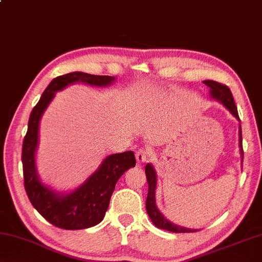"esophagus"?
<instances>
[{"instance_id":"obj_1","label":"esophagus","mask_w":262,"mask_h":262,"mask_svg":"<svg viewBox=\"0 0 262 262\" xmlns=\"http://www.w3.org/2000/svg\"><path fill=\"white\" fill-rule=\"evenodd\" d=\"M150 150L148 148H140L138 151H136V160H138L139 163H143L144 161L148 160V157L150 156Z\"/></svg>"}]
</instances>
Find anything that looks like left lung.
Listing matches in <instances>:
<instances>
[{
	"label": "left lung",
	"instance_id": "obj_1",
	"mask_svg": "<svg viewBox=\"0 0 262 262\" xmlns=\"http://www.w3.org/2000/svg\"><path fill=\"white\" fill-rule=\"evenodd\" d=\"M206 86L210 87V94L211 97L215 100L221 101L226 108L230 111V113L234 116L236 120H239L238 110H236L233 95L231 93V90L228 89L226 85H223L221 82H217L214 80H204L203 81ZM239 147H240V154H242V160L244 159V150H243V136H242V127H239ZM146 176L148 181V196L146 201V209L147 212L150 217L154 225L162 230L173 232V233H189V232H196L197 230H192V228H185L182 226H178L176 224L169 222L163 214L160 212L157 209L156 202H155V190H156V172L154 170L151 164L146 165Z\"/></svg>",
	"mask_w": 262,
	"mask_h": 262
}]
</instances>
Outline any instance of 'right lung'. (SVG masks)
<instances>
[{
	"mask_svg": "<svg viewBox=\"0 0 262 262\" xmlns=\"http://www.w3.org/2000/svg\"><path fill=\"white\" fill-rule=\"evenodd\" d=\"M114 80V77L94 76L84 72H71L57 77L45 89L29 118L22 148L24 188L35 209L49 223L59 228L82 230L100 223L108 209L116 182L126 170L135 167L136 160L133 151L107 156L84 184L68 194L58 193L41 183L37 175L35 152L38 146L39 120L56 92L68 85L85 82L92 86H107Z\"/></svg>",
	"mask_w": 262,
	"mask_h": 262,
	"instance_id": "obj_1",
	"label": "right lung"
}]
</instances>
